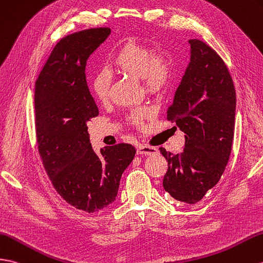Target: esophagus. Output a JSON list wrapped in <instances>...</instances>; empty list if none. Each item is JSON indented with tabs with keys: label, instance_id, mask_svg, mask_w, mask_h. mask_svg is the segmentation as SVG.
Here are the masks:
<instances>
[{
	"label": "esophagus",
	"instance_id": "obj_1",
	"mask_svg": "<svg viewBox=\"0 0 263 263\" xmlns=\"http://www.w3.org/2000/svg\"><path fill=\"white\" fill-rule=\"evenodd\" d=\"M158 150L155 146H150V145H143V144H139L137 146V154L138 155H146V156H152L157 154Z\"/></svg>",
	"mask_w": 263,
	"mask_h": 263
}]
</instances>
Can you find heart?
<instances>
[{"mask_svg":"<svg viewBox=\"0 0 263 263\" xmlns=\"http://www.w3.org/2000/svg\"><path fill=\"white\" fill-rule=\"evenodd\" d=\"M111 64L121 74L141 79L146 93L155 96L162 95L174 77V65L169 54L164 50H155L154 47L136 39L127 40L114 54ZM90 89L97 101L107 102L111 90V76L108 72H97L90 83ZM151 113L149 106H139L126 115V121L140 127Z\"/></svg>","mask_w":263,"mask_h":263,"instance_id":"heart-1","label":"heart"}]
</instances>
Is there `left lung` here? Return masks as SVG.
Listing matches in <instances>:
<instances>
[{"label":"left lung","instance_id":"obj_1","mask_svg":"<svg viewBox=\"0 0 263 263\" xmlns=\"http://www.w3.org/2000/svg\"><path fill=\"white\" fill-rule=\"evenodd\" d=\"M189 63L167 120L185 132L178 155L159 148L168 161L164 191L177 200L195 204L214 187L227 168L234 138L236 94L233 79L219 54L194 39Z\"/></svg>","mask_w":263,"mask_h":263}]
</instances>
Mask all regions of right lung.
<instances>
[{
  "label": "right lung",
  "mask_w": 263,
  "mask_h": 263,
  "mask_svg": "<svg viewBox=\"0 0 263 263\" xmlns=\"http://www.w3.org/2000/svg\"><path fill=\"white\" fill-rule=\"evenodd\" d=\"M111 33L109 28L82 30L54 46L34 88L38 151L52 186L67 203L94 213L113 203L120 179L133 160L129 143L91 149L87 122L99 115L86 83V62Z\"/></svg>",
  "instance_id": "right-lung-1"
}]
</instances>
